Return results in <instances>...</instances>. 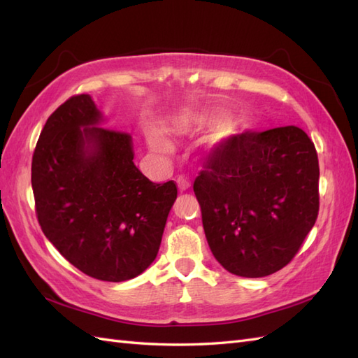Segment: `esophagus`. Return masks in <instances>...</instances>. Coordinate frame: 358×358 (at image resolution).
Instances as JSON below:
<instances>
[{
    "label": "esophagus",
    "mask_w": 358,
    "mask_h": 358,
    "mask_svg": "<svg viewBox=\"0 0 358 358\" xmlns=\"http://www.w3.org/2000/svg\"><path fill=\"white\" fill-rule=\"evenodd\" d=\"M177 185H178L180 191L185 192L189 187H191V181H189L186 177H183V175H180V177L177 178Z\"/></svg>",
    "instance_id": "34e87169"
}]
</instances>
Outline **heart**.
<instances>
[{"label": "heart", "mask_w": 358, "mask_h": 358, "mask_svg": "<svg viewBox=\"0 0 358 358\" xmlns=\"http://www.w3.org/2000/svg\"><path fill=\"white\" fill-rule=\"evenodd\" d=\"M224 121V115L217 112H210V110H201V112H195V113H189V115L183 117L180 121V126L185 129V131L194 132V131H200V129H206V127H214L217 124H222ZM226 134H222L224 136ZM154 144L158 149L166 150L169 148V143H167L162 135H154Z\"/></svg>", "instance_id": "obj_1"}]
</instances>
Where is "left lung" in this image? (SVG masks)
Segmentation results:
<instances>
[{"instance_id":"obj_1","label":"left lung","mask_w":358,"mask_h":358,"mask_svg":"<svg viewBox=\"0 0 358 358\" xmlns=\"http://www.w3.org/2000/svg\"><path fill=\"white\" fill-rule=\"evenodd\" d=\"M318 177L314 143L296 126L246 131L212 149L194 192L217 262L248 278L285 268L315 224Z\"/></svg>"}]
</instances>
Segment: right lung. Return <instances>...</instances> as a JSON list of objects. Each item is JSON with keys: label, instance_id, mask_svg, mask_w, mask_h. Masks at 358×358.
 <instances>
[{"label": "right lung", "instance_id": "right-lung-1", "mask_svg": "<svg viewBox=\"0 0 358 358\" xmlns=\"http://www.w3.org/2000/svg\"><path fill=\"white\" fill-rule=\"evenodd\" d=\"M101 118L86 94L52 113L32 157V189L58 252L86 275L118 283L155 260L177 185L144 177L132 136L100 127Z\"/></svg>", "mask_w": 358, "mask_h": 358}]
</instances>
